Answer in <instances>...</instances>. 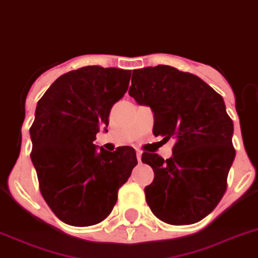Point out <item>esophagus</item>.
<instances>
[{"label": "esophagus", "instance_id": "esophagus-1", "mask_svg": "<svg viewBox=\"0 0 258 258\" xmlns=\"http://www.w3.org/2000/svg\"><path fill=\"white\" fill-rule=\"evenodd\" d=\"M136 154H137V159H138V162H141V158H142V151H141V150H137V151H136Z\"/></svg>", "mask_w": 258, "mask_h": 258}]
</instances>
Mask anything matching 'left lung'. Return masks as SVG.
Here are the masks:
<instances>
[{
    "instance_id": "8db88e82",
    "label": "left lung",
    "mask_w": 258,
    "mask_h": 258,
    "mask_svg": "<svg viewBox=\"0 0 258 258\" xmlns=\"http://www.w3.org/2000/svg\"><path fill=\"white\" fill-rule=\"evenodd\" d=\"M129 95L151 108L155 137L176 141L167 160L142 154L155 175L145 188L147 205L168 224L201 221L223 197L235 159L223 98L197 76L167 65L134 70Z\"/></svg>"
}]
</instances>
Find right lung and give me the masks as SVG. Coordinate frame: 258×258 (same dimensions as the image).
I'll use <instances>...</instances> for the list:
<instances>
[{
	"label": "right lung",
	"instance_id": "obj_1",
	"mask_svg": "<svg viewBox=\"0 0 258 258\" xmlns=\"http://www.w3.org/2000/svg\"><path fill=\"white\" fill-rule=\"evenodd\" d=\"M129 81V70L85 66L57 78L37 102L31 160L41 196L63 223L86 227L105 219L137 166L133 147L111 153L94 145Z\"/></svg>",
	"mask_w": 258,
	"mask_h": 258
}]
</instances>
